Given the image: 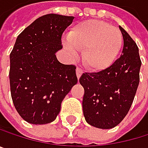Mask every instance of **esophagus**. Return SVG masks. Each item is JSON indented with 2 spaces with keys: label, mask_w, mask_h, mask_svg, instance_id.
Instances as JSON below:
<instances>
[{
  "label": "esophagus",
  "mask_w": 148,
  "mask_h": 148,
  "mask_svg": "<svg viewBox=\"0 0 148 148\" xmlns=\"http://www.w3.org/2000/svg\"><path fill=\"white\" fill-rule=\"evenodd\" d=\"M82 73H83L82 69L81 67H78V66H77V68H76V75H77V78H78V79H80V77H81L82 75Z\"/></svg>",
  "instance_id": "esophagus-1"
}]
</instances>
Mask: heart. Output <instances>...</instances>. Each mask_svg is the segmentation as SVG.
<instances>
[{"mask_svg": "<svg viewBox=\"0 0 148 148\" xmlns=\"http://www.w3.org/2000/svg\"><path fill=\"white\" fill-rule=\"evenodd\" d=\"M67 39L65 47L71 55L76 57L75 48L82 52L83 63L95 71L108 67L122 45V35L118 28L96 20L78 23L70 30Z\"/></svg>", "mask_w": 148, "mask_h": 148, "instance_id": "b5f03b06", "label": "heart"}]
</instances>
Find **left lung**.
I'll use <instances>...</instances> for the list:
<instances>
[{"label": "left lung", "mask_w": 148, "mask_h": 148, "mask_svg": "<svg viewBox=\"0 0 148 148\" xmlns=\"http://www.w3.org/2000/svg\"><path fill=\"white\" fill-rule=\"evenodd\" d=\"M123 37L121 55L108 67L97 73H82V101L86 121L95 127L113 128L127 114L139 82L141 60L135 41L120 26Z\"/></svg>", "instance_id": "8db88e82"}]
</instances>
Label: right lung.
Here are the masks:
<instances>
[{
  "instance_id": "add662e5",
  "label": "right lung",
  "mask_w": 148,
  "mask_h": 148,
  "mask_svg": "<svg viewBox=\"0 0 148 148\" xmlns=\"http://www.w3.org/2000/svg\"><path fill=\"white\" fill-rule=\"evenodd\" d=\"M73 16L48 14L17 37L10 53L11 97L21 117L31 124L53 121L65 96L77 82L75 65L60 63L55 53Z\"/></svg>"
}]
</instances>
